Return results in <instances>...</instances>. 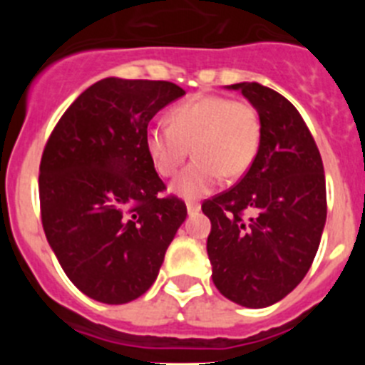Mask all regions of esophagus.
<instances>
[{"label":"esophagus","mask_w":365,"mask_h":365,"mask_svg":"<svg viewBox=\"0 0 365 365\" xmlns=\"http://www.w3.org/2000/svg\"><path fill=\"white\" fill-rule=\"evenodd\" d=\"M186 210H188L190 215H195V214H199V212H201V205H199V202L188 201V202H186Z\"/></svg>","instance_id":"esophagus-1"}]
</instances>
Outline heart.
<instances>
[{
  "label": "heart",
  "mask_w": 365,
  "mask_h": 365,
  "mask_svg": "<svg viewBox=\"0 0 365 365\" xmlns=\"http://www.w3.org/2000/svg\"><path fill=\"white\" fill-rule=\"evenodd\" d=\"M170 124H151L144 135L146 151L159 175L168 177L188 157L195 159L175 177L172 192L182 199H201L222 175L237 179L247 172L259 148L261 122L247 102L201 95L175 106Z\"/></svg>",
  "instance_id": "b5f03b06"
}]
</instances>
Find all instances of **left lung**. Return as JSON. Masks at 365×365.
I'll list each match as a JSON object with an SVG mask.
<instances>
[{"mask_svg": "<svg viewBox=\"0 0 365 365\" xmlns=\"http://www.w3.org/2000/svg\"><path fill=\"white\" fill-rule=\"evenodd\" d=\"M259 115L256 159L243 179L202 202L212 222V279L230 302L263 309L305 278L327 217L320 151L298 109L256 82L227 86ZM247 217H244V214Z\"/></svg>", "mask_w": 365, "mask_h": 365, "instance_id": "8db88e82", "label": "left lung"}]
</instances>
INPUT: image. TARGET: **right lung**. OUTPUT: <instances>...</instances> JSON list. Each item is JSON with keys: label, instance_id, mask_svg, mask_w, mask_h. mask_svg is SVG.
<instances>
[{"label": "right lung", "instance_id": "obj_1", "mask_svg": "<svg viewBox=\"0 0 365 365\" xmlns=\"http://www.w3.org/2000/svg\"><path fill=\"white\" fill-rule=\"evenodd\" d=\"M185 95L157 80L104 78L69 106L40 164L43 230L67 278L96 302L137 299L159 276L186 205L146 151L148 124Z\"/></svg>", "mask_w": 365, "mask_h": 365}]
</instances>
